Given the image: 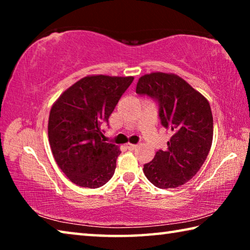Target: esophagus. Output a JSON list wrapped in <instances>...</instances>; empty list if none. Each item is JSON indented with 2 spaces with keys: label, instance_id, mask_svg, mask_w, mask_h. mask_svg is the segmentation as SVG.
<instances>
[{
  "label": "esophagus",
  "instance_id": "obj_1",
  "mask_svg": "<svg viewBox=\"0 0 250 250\" xmlns=\"http://www.w3.org/2000/svg\"><path fill=\"white\" fill-rule=\"evenodd\" d=\"M125 146H126V149H128V150H134L138 146L133 145V143H126Z\"/></svg>",
  "mask_w": 250,
  "mask_h": 250
}]
</instances>
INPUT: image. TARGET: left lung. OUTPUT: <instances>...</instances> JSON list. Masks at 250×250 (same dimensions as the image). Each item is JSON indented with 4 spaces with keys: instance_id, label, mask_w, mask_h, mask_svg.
<instances>
[{
    "instance_id": "8db88e82",
    "label": "left lung",
    "mask_w": 250,
    "mask_h": 250,
    "mask_svg": "<svg viewBox=\"0 0 250 250\" xmlns=\"http://www.w3.org/2000/svg\"><path fill=\"white\" fill-rule=\"evenodd\" d=\"M137 94L153 99L159 118L173 135L166 151L159 150L143 172L159 188L185 184L200 170L213 141V116L208 101L179 76L166 73L145 75Z\"/></svg>"
}]
</instances>
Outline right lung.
<instances>
[{
	"label": "right lung",
	"instance_id": "right-lung-1",
	"mask_svg": "<svg viewBox=\"0 0 250 250\" xmlns=\"http://www.w3.org/2000/svg\"><path fill=\"white\" fill-rule=\"evenodd\" d=\"M133 77L88 76L64 91L49 113L48 139L55 161L74 184L97 188L115 174L120 151L104 142L101 126Z\"/></svg>",
	"mask_w": 250,
	"mask_h": 250
}]
</instances>
